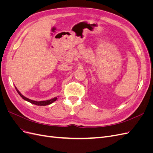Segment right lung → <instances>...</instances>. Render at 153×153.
I'll return each instance as SVG.
<instances>
[{"mask_svg": "<svg viewBox=\"0 0 153 153\" xmlns=\"http://www.w3.org/2000/svg\"><path fill=\"white\" fill-rule=\"evenodd\" d=\"M15 89H16V91L18 92V93L19 94V95L22 97V98L24 99V100H25V101H29V102H30V103H32V104H34V105H38V106H45V105H50V104H51V103H52L53 102H54L55 101H56L57 100V97H55V98H52V99H51V100H46V101H34V100H30V99H29V98H27L26 97H25V96H23L20 92V91H18L17 89H16V87H15Z\"/></svg>", "mask_w": 153, "mask_h": 153, "instance_id": "add662e5", "label": "right lung"}]
</instances>
